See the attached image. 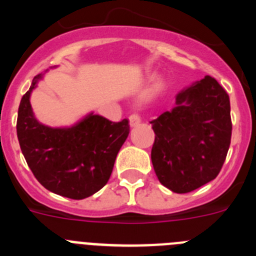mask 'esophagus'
<instances>
[{
    "label": "esophagus",
    "instance_id": "obj_1",
    "mask_svg": "<svg viewBox=\"0 0 256 256\" xmlns=\"http://www.w3.org/2000/svg\"><path fill=\"white\" fill-rule=\"evenodd\" d=\"M141 122V116H140L137 112H132V114L130 115V126H137V124Z\"/></svg>",
    "mask_w": 256,
    "mask_h": 256
}]
</instances>
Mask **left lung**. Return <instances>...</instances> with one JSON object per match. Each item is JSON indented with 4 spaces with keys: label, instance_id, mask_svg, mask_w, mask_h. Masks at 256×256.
I'll return each instance as SVG.
<instances>
[{
    "label": "left lung",
    "instance_id": "left-lung-1",
    "mask_svg": "<svg viewBox=\"0 0 256 256\" xmlns=\"http://www.w3.org/2000/svg\"><path fill=\"white\" fill-rule=\"evenodd\" d=\"M151 150L160 183L187 194L216 177L227 158L232 136L230 96L206 76L176 97V108L150 122Z\"/></svg>",
    "mask_w": 256,
    "mask_h": 256
}]
</instances>
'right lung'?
Instances as JSON below:
<instances>
[{"label": "right lung", "mask_w": 256, "mask_h": 256, "mask_svg": "<svg viewBox=\"0 0 256 256\" xmlns=\"http://www.w3.org/2000/svg\"><path fill=\"white\" fill-rule=\"evenodd\" d=\"M34 76L22 97L16 133L26 164L38 182L64 198L82 200L100 191L112 176L116 155L130 134V122H110L90 114L70 128H51L32 112Z\"/></svg>", "instance_id": "obj_1"}]
</instances>
